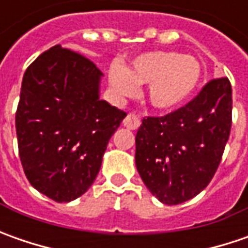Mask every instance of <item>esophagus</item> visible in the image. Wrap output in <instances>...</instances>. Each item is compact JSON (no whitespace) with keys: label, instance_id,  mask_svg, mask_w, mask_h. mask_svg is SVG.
Instances as JSON below:
<instances>
[{"label":"esophagus","instance_id":"obj_1","mask_svg":"<svg viewBox=\"0 0 248 248\" xmlns=\"http://www.w3.org/2000/svg\"><path fill=\"white\" fill-rule=\"evenodd\" d=\"M123 125L127 127L128 129H137L140 125V119L134 113H128L127 117L123 120Z\"/></svg>","mask_w":248,"mask_h":248}]
</instances>
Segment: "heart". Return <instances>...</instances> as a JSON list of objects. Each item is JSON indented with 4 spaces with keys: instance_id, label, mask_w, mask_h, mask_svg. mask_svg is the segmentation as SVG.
I'll list each match as a JSON object with an SVG mask.
<instances>
[{
    "instance_id": "obj_1",
    "label": "heart",
    "mask_w": 248,
    "mask_h": 248,
    "mask_svg": "<svg viewBox=\"0 0 248 248\" xmlns=\"http://www.w3.org/2000/svg\"><path fill=\"white\" fill-rule=\"evenodd\" d=\"M202 66L193 56L171 51H152L137 56L127 70L113 64L109 81L121 96H132L138 84L149 85V102L153 108L172 109L184 103L199 85Z\"/></svg>"
}]
</instances>
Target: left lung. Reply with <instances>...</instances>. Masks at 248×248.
Returning <instances> with one entry per match:
<instances>
[{
    "label": "left lung",
    "mask_w": 248,
    "mask_h": 248,
    "mask_svg": "<svg viewBox=\"0 0 248 248\" xmlns=\"http://www.w3.org/2000/svg\"><path fill=\"white\" fill-rule=\"evenodd\" d=\"M232 127L228 77L208 81L190 102L161 117H145L135 163L143 184L164 204L197 196L214 176Z\"/></svg>",
    "instance_id": "8db88e82"
}]
</instances>
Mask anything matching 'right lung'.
Instances as JSON below:
<instances>
[{"instance_id": "add662e5", "label": "right lung", "mask_w": 248, "mask_h": 248, "mask_svg": "<svg viewBox=\"0 0 248 248\" xmlns=\"http://www.w3.org/2000/svg\"><path fill=\"white\" fill-rule=\"evenodd\" d=\"M100 77L95 63L61 45L24 73L15 117L19 156L31 186L58 203L90 189L127 116L99 99Z\"/></svg>"}]
</instances>
